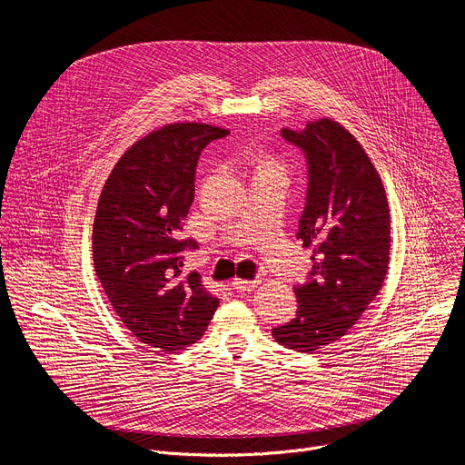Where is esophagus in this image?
I'll return each mask as SVG.
<instances>
[{"mask_svg": "<svg viewBox=\"0 0 465 465\" xmlns=\"http://www.w3.org/2000/svg\"><path fill=\"white\" fill-rule=\"evenodd\" d=\"M257 285H259V280H239V278H235V280L232 282V287H233L237 292L252 291V289H255Z\"/></svg>", "mask_w": 465, "mask_h": 465, "instance_id": "1", "label": "esophagus"}]
</instances>
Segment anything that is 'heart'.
<instances>
[{"label": "heart", "mask_w": 465, "mask_h": 465, "mask_svg": "<svg viewBox=\"0 0 465 465\" xmlns=\"http://www.w3.org/2000/svg\"><path fill=\"white\" fill-rule=\"evenodd\" d=\"M264 167H276V165H271V163H269V165H264Z\"/></svg>", "instance_id": "1"}]
</instances>
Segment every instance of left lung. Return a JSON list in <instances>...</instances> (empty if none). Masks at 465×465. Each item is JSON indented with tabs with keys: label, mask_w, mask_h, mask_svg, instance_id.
Wrapping results in <instances>:
<instances>
[{
	"label": "left lung",
	"mask_w": 465,
	"mask_h": 465,
	"mask_svg": "<svg viewBox=\"0 0 465 465\" xmlns=\"http://www.w3.org/2000/svg\"><path fill=\"white\" fill-rule=\"evenodd\" d=\"M282 136L307 160V196L296 237L312 271L296 285V316L272 329L276 342L312 353L337 342L375 300L390 262V210L377 169L337 121H309Z\"/></svg>",
	"instance_id": "8db88e82"
}]
</instances>
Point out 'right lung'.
Masks as SVG:
<instances>
[{"label":"right lung","mask_w":465,"mask_h":465,"mask_svg":"<svg viewBox=\"0 0 465 465\" xmlns=\"http://www.w3.org/2000/svg\"><path fill=\"white\" fill-rule=\"evenodd\" d=\"M230 130L165 124L132 145L112 169L94 221L95 274L124 327L140 342L178 351L204 335L219 307L201 276L182 274L180 239L194 198L198 156Z\"/></svg>","instance_id":"right-lung-1"}]
</instances>
